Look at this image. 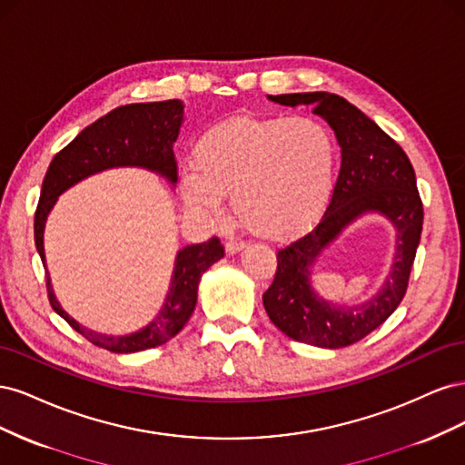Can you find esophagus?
Instances as JSON below:
<instances>
[{"label": "esophagus", "instance_id": "1", "mask_svg": "<svg viewBox=\"0 0 465 465\" xmlns=\"http://www.w3.org/2000/svg\"><path fill=\"white\" fill-rule=\"evenodd\" d=\"M244 248L242 241H236V238H231V241L224 244V250H227V254H236V252H241Z\"/></svg>", "mask_w": 465, "mask_h": 465}]
</instances>
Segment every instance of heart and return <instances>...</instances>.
Here are the masks:
<instances>
[{
    "mask_svg": "<svg viewBox=\"0 0 465 465\" xmlns=\"http://www.w3.org/2000/svg\"><path fill=\"white\" fill-rule=\"evenodd\" d=\"M335 142L314 118H234L207 130L180 173L193 213L215 219L231 195L236 219L262 238L306 231L326 209L335 174Z\"/></svg>",
    "mask_w": 465,
    "mask_h": 465,
    "instance_id": "1",
    "label": "heart"
}]
</instances>
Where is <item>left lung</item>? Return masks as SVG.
<instances>
[{"mask_svg": "<svg viewBox=\"0 0 465 465\" xmlns=\"http://www.w3.org/2000/svg\"><path fill=\"white\" fill-rule=\"evenodd\" d=\"M270 101L283 106L311 104L314 114L335 132L341 147V168L320 223L277 252V272L263 292L265 312L294 341L323 349L353 345L384 323L405 297L423 231V202L417 192L415 171L405 151L343 96L316 91L270 94ZM364 213L384 214L397 227L392 272L369 303L330 305L312 289L310 267L322 248Z\"/></svg>", "mask_w": 465, "mask_h": 465, "instance_id": "1", "label": "left lung"}]
</instances>
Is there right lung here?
<instances>
[{
    "instance_id": "right-lung-1",
    "label": "right lung",
    "mask_w": 465,
    "mask_h": 465,
    "mask_svg": "<svg viewBox=\"0 0 465 465\" xmlns=\"http://www.w3.org/2000/svg\"><path fill=\"white\" fill-rule=\"evenodd\" d=\"M182 118H184V104L180 101L118 106L91 124L72 143L55 154L48 166L45 182H42L40 200L35 213V242L42 263L46 265V217L58 195L83 178L103 173L106 168L139 166L164 176L171 184H176L178 166L173 143L178 137ZM223 256L224 250L217 236L209 238L203 244L182 248L174 262L171 289H168L159 314L143 330L128 335H104L83 328L55 301L50 275L46 272L48 301L54 311L93 345L103 347L110 353H137V351L166 343L186 326L195 302H198V285L202 275Z\"/></svg>"
}]
</instances>
